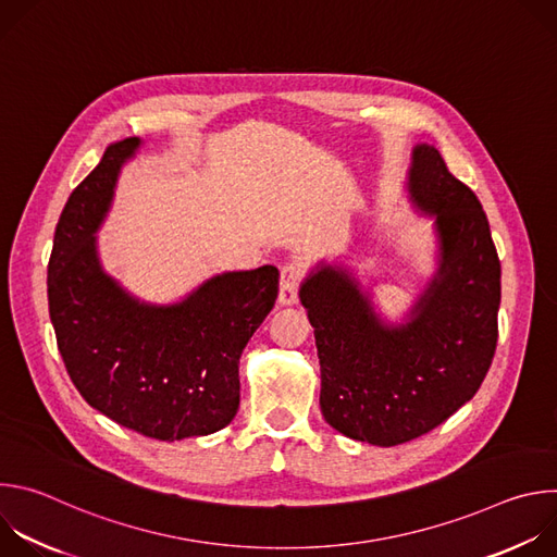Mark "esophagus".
Segmentation results:
<instances>
[{"mask_svg":"<svg viewBox=\"0 0 557 557\" xmlns=\"http://www.w3.org/2000/svg\"><path fill=\"white\" fill-rule=\"evenodd\" d=\"M304 282V269L297 262H288L282 267L280 277V304H295L299 295V286Z\"/></svg>","mask_w":557,"mask_h":557,"instance_id":"34e87169","label":"esophagus"}]
</instances>
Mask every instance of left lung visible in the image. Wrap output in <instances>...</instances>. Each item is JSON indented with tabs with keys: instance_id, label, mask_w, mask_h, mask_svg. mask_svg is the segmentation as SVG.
Listing matches in <instances>:
<instances>
[{
	"instance_id": "obj_1",
	"label": "left lung",
	"mask_w": 557,
	"mask_h": 557,
	"mask_svg": "<svg viewBox=\"0 0 557 557\" xmlns=\"http://www.w3.org/2000/svg\"><path fill=\"white\" fill-rule=\"evenodd\" d=\"M410 194L436 215L443 260L408 326H381L344 269L324 267L299 290L326 423L383 447L432 432L465 406L498 344L500 260L481 200L430 145L414 151Z\"/></svg>"
}]
</instances>
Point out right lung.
<instances>
[{"label": "right lung", "instance_id": "1", "mask_svg": "<svg viewBox=\"0 0 557 557\" xmlns=\"http://www.w3.org/2000/svg\"><path fill=\"white\" fill-rule=\"evenodd\" d=\"M138 143H112L57 222L48 262L57 348L74 387L119 425L158 441L207 436L240 406L237 363L277 299L280 273H224L176 306L125 295L99 267L95 231Z\"/></svg>", "mask_w": 557, "mask_h": 557}]
</instances>
